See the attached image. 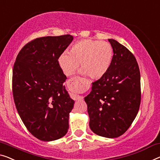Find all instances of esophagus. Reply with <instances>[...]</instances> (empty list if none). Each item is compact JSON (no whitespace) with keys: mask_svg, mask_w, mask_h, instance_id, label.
<instances>
[{"mask_svg":"<svg viewBox=\"0 0 160 160\" xmlns=\"http://www.w3.org/2000/svg\"><path fill=\"white\" fill-rule=\"evenodd\" d=\"M72 80H74V78L73 79H72ZM83 98L82 96H80V95H76L75 96V99L76 100V101H80V100H82Z\"/></svg>","mask_w":160,"mask_h":160,"instance_id":"34e87169","label":"esophagus"}]
</instances>
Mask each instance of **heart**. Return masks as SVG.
I'll list each match as a JSON object with an SVG mask.
<instances>
[{"label":"heart","mask_w":160,"mask_h":160,"mask_svg":"<svg viewBox=\"0 0 160 160\" xmlns=\"http://www.w3.org/2000/svg\"><path fill=\"white\" fill-rule=\"evenodd\" d=\"M113 58V47L108 42L81 39L59 57V64L66 75L75 72L80 62L82 72L92 79H100L106 75Z\"/></svg>","instance_id":"heart-1"}]
</instances>
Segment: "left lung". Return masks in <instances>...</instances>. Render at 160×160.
<instances>
[{
    "label": "left lung",
    "instance_id": "obj_1",
    "mask_svg": "<svg viewBox=\"0 0 160 160\" xmlns=\"http://www.w3.org/2000/svg\"><path fill=\"white\" fill-rule=\"evenodd\" d=\"M113 55L108 72L92 82L85 98L90 128L97 135L116 138L132 125L141 103L139 65L133 54L114 39H108Z\"/></svg>",
    "mask_w": 160,
    "mask_h": 160
}]
</instances>
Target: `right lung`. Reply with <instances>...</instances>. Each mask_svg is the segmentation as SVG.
Here are the masks:
<instances>
[{
	"instance_id": "add662e5",
	"label": "right lung",
	"mask_w": 160,
	"mask_h": 160,
	"mask_svg": "<svg viewBox=\"0 0 160 160\" xmlns=\"http://www.w3.org/2000/svg\"><path fill=\"white\" fill-rule=\"evenodd\" d=\"M70 34L37 38L16 57L12 91L16 109L32 134L44 142L68 132L74 101L63 86L67 77L58 59L72 42Z\"/></svg>"
}]
</instances>
